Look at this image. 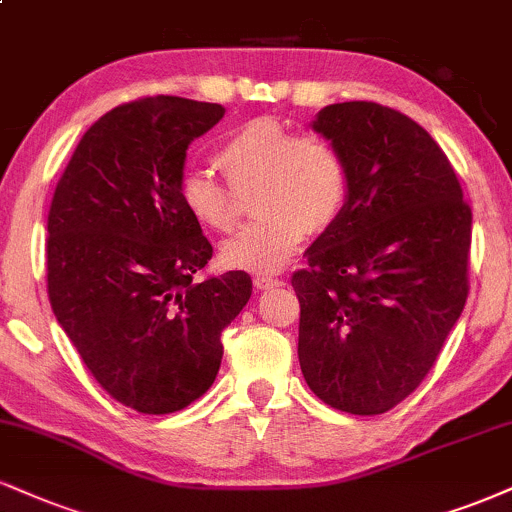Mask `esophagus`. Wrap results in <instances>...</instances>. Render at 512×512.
Instances as JSON below:
<instances>
[{"label":"esophagus","mask_w":512,"mask_h":512,"mask_svg":"<svg viewBox=\"0 0 512 512\" xmlns=\"http://www.w3.org/2000/svg\"><path fill=\"white\" fill-rule=\"evenodd\" d=\"M255 286L260 288V291H272V288H279V286H283V281H281V279H276V276L260 274V276H255Z\"/></svg>","instance_id":"obj_1"}]
</instances>
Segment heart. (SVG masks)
<instances>
[{
	"label": "heart",
	"instance_id": "obj_1",
	"mask_svg": "<svg viewBox=\"0 0 512 512\" xmlns=\"http://www.w3.org/2000/svg\"><path fill=\"white\" fill-rule=\"evenodd\" d=\"M214 162L231 188L209 171L181 178V202L202 229L229 233L238 224V195H252L257 221L221 248L231 269L272 274L286 267L310 233L336 224L348 200V166L338 147L317 133H298L281 121L252 119L219 145Z\"/></svg>",
	"mask_w": 512,
	"mask_h": 512
}]
</instances>
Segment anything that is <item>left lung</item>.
<instances>
[{"mask_svg": "<svg viewBox=\"0 0 512 512\" xmlns=\"http://www.w3.org/2000/svg\"><path fill=\"white\" fill-rule=\"evenodd\" d=\"M312 128L346 159L348 200L291 279L300 369L331 408L381 415L422 384L463 312L472 209L436 140L396 109L329 104Z\"/></svg>", "mask_w": 512, "mask_h": 512, "instance_id": "left-lung-1", "label": "left lung"}]
</instances>
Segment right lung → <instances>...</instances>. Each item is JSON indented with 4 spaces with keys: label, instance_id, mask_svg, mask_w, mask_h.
<instances>
[{
    "label": "right lung",
    "instance_id": "obj_1",
    "mask_svg": "<svg viewBox=\"0 0 512 512\" xmlns=\"http://www.w3.org/2000/svg\"><path fill=\"white\" fill-rule=\"evenodd\" d=\"M221 104L143 97L85 131L47 217V293L85 367L145 415L188 408L217 379L245 272L195 283L212 245L181 202L186 150Z\"/></svg>",
    "mask_w": 512,
    "mask_h": 512
}]
</instances>
